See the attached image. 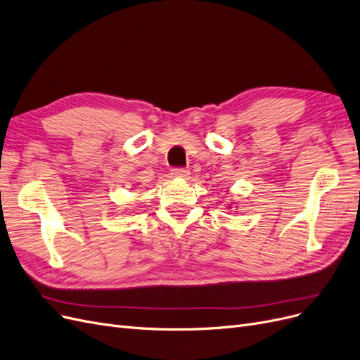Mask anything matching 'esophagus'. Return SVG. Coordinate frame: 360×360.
Instances as JSON below:
<instances>
[{
    "label": "esophagus",
    "instance_id": "1",
    "mask_svg": "<svg viewBox=\"0 0 360 360\" xmlns=\"http://www.w3.org/2000/svg\"><path fill=\"white\" fill-rule=\"evenodd\" d=\"M172 175L176 178H187L190 175V170L187 167H173Z\"/></svg>",
    "mask_w": 360,
    "mask_h": 360
}]
</instances>
